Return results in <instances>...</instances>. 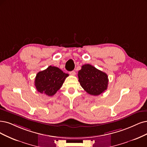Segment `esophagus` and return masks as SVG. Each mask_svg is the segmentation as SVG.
I'll use <instances>...</instances> for the list:
<instances>
[{
	"mask_svg": "<svg viewBox=\"0 0 147 147\" xmlns=\"http://www.w3.org/2000/svg\"><path fill=\"white\" fill-rule=\"evenodd\" d=\"M69 74L71 75H73V76H74L76 74V72L74 71H71L69 72Z\"/></svg>",
	"mask_w": 147,
	"mask_h": 147,
	"instance_id": "1",
	"label": "esophagus"
}]
</instances>
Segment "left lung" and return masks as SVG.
I'll return each instance as SVG.
<instances>
[{
  "label": "left lung",
  "mask_w": 147,
  "mask_h": 147,
  "mask_svg": "<svg viewBox=\"0 0 147 147\" xmlns=\"http://www.w3.org/2000/svg\"><path fill=\"white\" fill-rule=\"evenodd\" d=\"M78 78L81 86L90 95L98 96L107 89V74L90 64L82 65Z\"/></svg>",
  "instance_id": "8db88e82"
}]
</instances>
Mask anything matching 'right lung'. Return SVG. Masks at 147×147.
Wrapping results in <instances>:
<instances>
[{
  "label": "right lung",
  "mask_w": 147,
  "mask_h": 147,
  "mask_svg": "<svg viewBox=\"0 0 147 147\" xmlns=\"http://www.w3.org/2000/svg\"><path fill=\"white\" fill-rule=\"evenodd\" d=\"M68 76V74L63 73L57 67L49 66L37 74L34 85L38 92L52 96L61 88Z\"/></svg>",
  "instance_id": "obj_1"
}]
</instances>
